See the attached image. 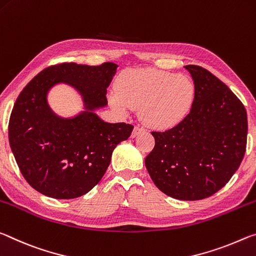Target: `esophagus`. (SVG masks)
<instances>
[{
	"label": "esophagus",
	"mask_w": 256,
	"mask_h": 256,
	"mask_svg": "<svg viewBox=\"0 0 256 256\" xmlns=\"http://www.w3.org/2000/svg\"><path fill=\"white\" fill-rule=\"evenodd\" d=\"M145 132V128L144 127H140V126H136L135 128H134L132 134V137H136L138 134L140 132Z\"/></svg>",
	"instance_id": "34e87169"
}]
</instances>
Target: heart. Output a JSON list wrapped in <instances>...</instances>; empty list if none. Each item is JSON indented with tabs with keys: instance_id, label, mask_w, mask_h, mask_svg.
<instances>
[{
	"instance_id": "b5f03b06",
	"label": "heart",
	"mask_w": 256,
	"mask_h": 256,
	"mask_svg": "<svg viewBox=\"0 0 256 256\" xmlns=\"http://www.w3.org/2000/svg\"><path fill=\"white\" fill-rule=\"evenodd\" d=\"M118 90L110 102L119 111L142 106V116L148 124L168 128L190 113L195 100L192 79L158 69H130L121 74Z\"/></svg>"
}]
</instances>
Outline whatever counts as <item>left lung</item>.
Segmentation results:
<instances>
[{
	"instance_id": "8db88e82",
	"label": "left lung",
	"mask_w": 256,
	"mask_h": 256,
	"mask_svg": "<svg viewBox=\"0 0 256 256\" xmlns=\"http://www.w3.org/2000/svg\"><path fill=\"white\" fill-rule=\"evenodd\" d=\"M196 94L190 111L166 132H152L156 145L145 158L153 182L182 200L220 190L244 158L247 114L228 86L200 66H186Z\"/></svg>"
}]
</instances>
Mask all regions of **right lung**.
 <instances>
[{
  "label": "right lung",
  "mask_w": 256,
  "mask_h": 256,
  "mask_svg": "<svg viewBox=\"0 0 256 256\" xmlns=\"http://www.w3.org/2000/svg\"><path fill=\"white\" fill-rule=\"evenodd\" d=\"M118 66L66 62L34 77L12 108L9 143L24 178L34 190L52 198L70 200L98 185L111 161L113 150L128 140L132 124H108L95 110L108 106L106 88ZM72 86L86 110L72 118L56 116L47 103L58 83Z\"/></svg>",
  "instance_id": "1"
}]
</instances>
